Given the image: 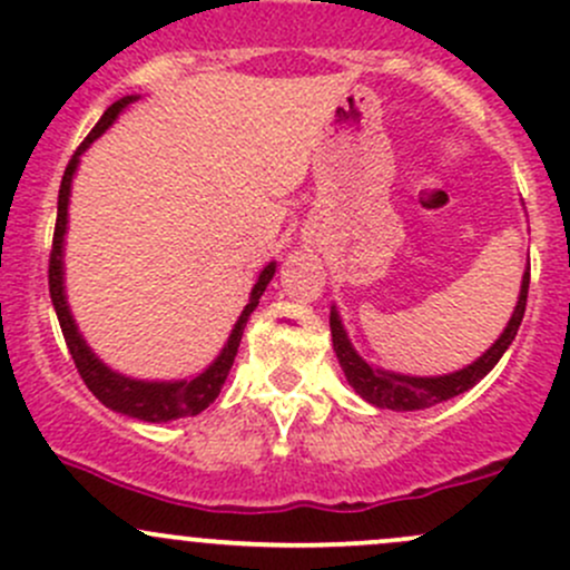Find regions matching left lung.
I'll list each match as a JSON object with an SVG mask.
<instances>
[{
	"label": "left lung",
	"instance_id": "left-lung-1",
	"mask_svg": "<svg viewBox=\"0 0 570 570\" xmlns=\"http://www.w3.org/2000/svg\"><path fill=\"white\" fill-rule=\"evenodd\" d=\"M527 289H530V262H527V273L522 275V292H519V303L513 308L511 322L502 331L500 338L478 357L475 363H470L466 368L453 371L445 376H406L395 374V371L374 368L371 363H365L361 355L352 346L350 335H346L344 325H341V316L331 308V333H333V350L338 357L341 368H344L346 382L355 387L357 395H363L368 404L380 406V410H395V412H412V410H426V406L440 404V401L453 399V395L470 391L475 387L483 376L494 368L497 361L505 355V350L511 346V341L517 338L519 325L524 320L527 308Z\"/></svg>",
	"mask_w": 570,
	"mask_h": 570
}]
</instances>
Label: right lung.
Wrapping results in <instances>:
<instances>
[{
    "mask_svg": "<svg viewBox=\"0 0 570 570\" xmlns=\"http://www.w3.org/2000/svg\"><path fill=\"white\" fill-rule=\"evenodd\" d=\"M136 95L117 100L109 109L104 111V117L98 119L92 130H89L87 139L81 141V147L76 149L73 158H70L68 169L62 175V185H59V202H57V226H53V245H51V259H48V292H51L53 311H57L59 327H62L65 344H68L70 355H73L76 368H79L83 385L92 391L95 399L100 404H106L114 412H122L128 417H139L147 423H166L175 421V417H190L199 415L202 410H207L215 399H218L220 387H224L226 376H229L232 363H235L239 338H243L245 322L254 314V308L259 305V297L265 295L269 278L275 275V262L259 273V281L250 289V301L239 314L235 331L229 333V341L224 344L220 355L202 371L194 380H177V382H144V380H130V376L117 374L111 371L104 361L95 357V352L89 350L87 341L81 338L79 327H76L73 314H70L68 297H65V269H62V245H65V232H68V205H70V183H73L76 166H79V155L89 147L98 136H104L109 130V125L119 117V111L128 104H134Z\"/></svg>",
    "mask_w": 570,
    "mask_h": 570,
    "instance_id": "1",
    "label": "right lung"
}]
</instances>
